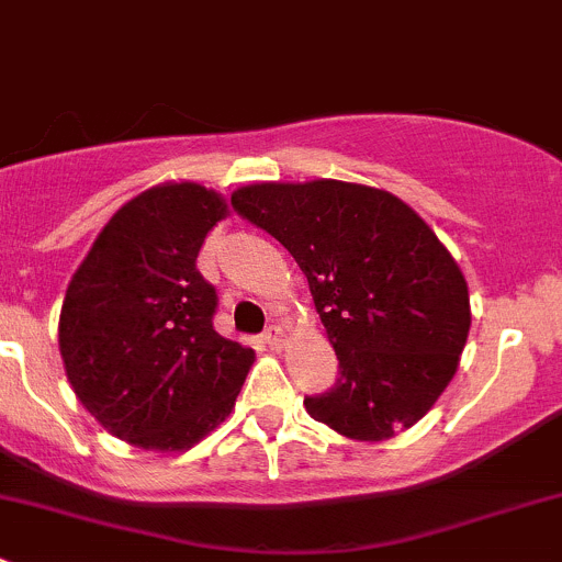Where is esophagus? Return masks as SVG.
Returning <instances> with one entry per match:
<instances>
[{
	"mask_svg": "<svg viewBox=\"0 0 562 562\" xmlns=\"http://www.w3.org/2000/svg\"><path fill=\"white\" fill-rule=\"evenodd\" d=\"M260 339H263L269 348H282V345H285V331H282L280 326H274V323H271V326H266V331L260 334Z\"/></svg>",
	"mask_w": 562,
	"mask_h": 562,
	"instance_id": "esophagus-1",
	"label": "esophagus"
}]
</instances>
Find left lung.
Masks as SVG:
<instances>
[{"instance_id": "1", "label": "left lung", "mask_w": 562, "mask_h": 562, "mask_svg": "<svg viewBox=\"0 0 562 562\" xmlns=\"http://www.w3.org/2000/svg\"><path fill=\"white\" fill-rule=\"evenodd\" d=\"M231 206L296 258L339 359L337 383L304 396L310 416L353 440L413 427L470 331L468 282L432 228L391 192L337 179L249 184Z\"/></svg>"}]
</instances>
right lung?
I'll return each mask as SVG.
<instances>
[{"mask_svg": "<svg viewBox=\"0 0 562 562\" xmlns=\"http://www.w3.org/2000/svg\"><path fill=\"white\" fill-rule=\"evenodd\" d=\"M225 214L228 203L192 181L151 187L108 220L67 288V381L108 432L138 449H190L245 386L255 353L214 331L217 291L195 269Z\"/></svg>", "mask_w": 562, "mask_h": 562, "instance_id": "obj_1", "label": "right lung"}]
</instances>
